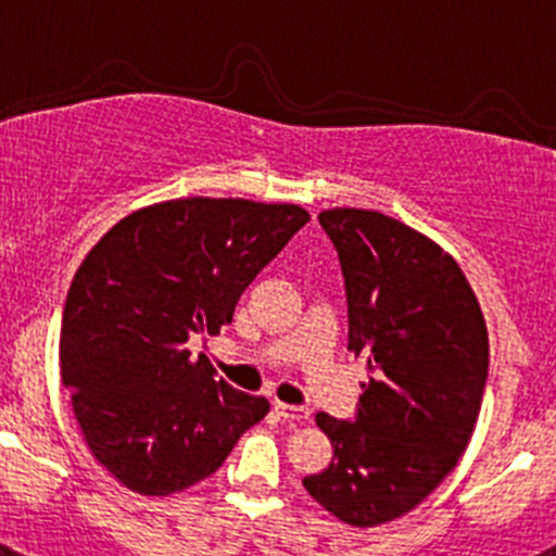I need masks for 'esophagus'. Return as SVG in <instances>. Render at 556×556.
Masks as SVG:
<instances>
[{
  "label": "esophagus",
  "mask_w": 556,
  "mask_h": 556,
  "mask_svg": "<svg viewBox=\"0 0 556 556\" xmlns=\"http://www.w3.org/2000/svg\"><path fill=\"white\" fill-rule=\"evenodd\" d=\"M274 413H277L279 418H282V421H288V424H306V421H309V409L293 407V404L277 402V404H274Z\"/></svg>",
  "instance_id": "34e87169"
}]
</instances>
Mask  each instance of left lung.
<instances>
[{"label": "left lung", "instance_id": "8db88e82", "mask_svg": "<svg viewBox=\"0 0 556 556\" xmlns=\"http://www.w3.org/2000/svg\"><path fill=\"white\" fill-rule=\"evenodd\" d=\"M348 293V350L369 382L355 421L317 413L333 459L304 478L312 500L350 527L421 505L459 465L489 375L481 304L459 263L429 236L366 208L317 214Z\"/></svg>", "mask_w": 556, "mask_h": 556}]
</instances>
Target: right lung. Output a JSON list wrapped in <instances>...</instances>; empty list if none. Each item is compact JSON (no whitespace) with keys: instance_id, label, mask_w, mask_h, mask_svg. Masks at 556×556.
Instances as JSON below:
<instances>
[{"instance_id":"obj_1","label":"right lung","mask_w":556,"mask_h":556,"mask_svg":"<svg viewBox=\"0 0 556 556\" xmlns=\"http://www.w3.org/2000/svg\"><path fill=\"white\" fill-rule=\"evenodd\" d=\"M306 223L293 203L179 198L127 214L84 257L59 369L86 448L122 486L185 492L266 418V396L214 380L187 342L233 320L247 285Z\"/></svg>"}]
</instances>
